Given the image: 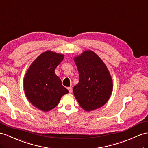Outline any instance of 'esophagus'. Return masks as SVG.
Masks as SVG:
<instances>
[{
  "instance_id": "obj_1",
  "label": "esophagus",
  "mask_w": 148,
  "mask_h": 148,
  "mask_svg": "<svg viewBox=\"0 0 148 148\" xmlns=\"http://www.w3.org/2000/svg\"><path fill=\"white\" fill-rule=\"evenodd\" d=\"M67 89L68 90V91H69L70 93H71V92H72V88L71 87V86H69V87H68Z\"/></svg>"
}]
</instances>
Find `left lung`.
I'll return each mask as SVG.
<instances>
[{"mask_svg": "<svg viewBox=\"0 0 148 148\" xmlns=\"http://www.w3.org/2000/svg\"><path fill=\"white\" fill-rule=\"evenodd\" d=\"M74 61L80 80L73 91L79 105L86 111L105 105L113 88L112 80L105 63L90 50L75 57Z\"/></svg>", "mask_w": 148, "mask_h": 148, "instance_id": "8db88e82", "label": "left lung"}]
</instances>
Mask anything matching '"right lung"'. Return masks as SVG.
<instances>
[{"instance_id":"right-lung-1","label":"right lung","mask_w":148,"mask_h":148,"mask_svg":"<svg viewBox=\"0 0 148 148\" xmlns=\"http://www.w3.org/2000/svg\"><path fill=\"white\" fill-rule=\"evenodd\" d=\"M63 58V54L46 51L37 57L25 75V93L29 101L39 110H51L68 93L55 72Z\"/></svg>"}]
</instances>
